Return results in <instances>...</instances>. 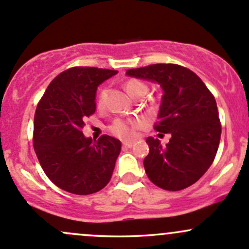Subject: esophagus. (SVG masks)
I'll return each mask as SVG.
<instances>
[{"label": "esophagus", "instance_id": "esophagus-1", "mask_svg": "<svg viewBox=\"0 0 249 249\" xmlns=\"http://www.w3.org/2000/svg\"><path fill=\"white\" fill-rule=\"evenodd\" d=\"M135 144V142H123V146H125V148H131Z\"/></svg>", "mask_w": 249, "mask_h": 249}]
</instances>
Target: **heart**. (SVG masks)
Returning a JSON list of instances; mask_svg holds the SVG:
<instances>
[{
  "label": "heart",
  "mask_w": 249,
  "mask_h": 249,
  "mask_svg": "<svg viewBox=\"0 0 249 249\" xmlns=\"http://www.w3.org/2000/svg\"><path fill=\"white\" fill-rule=\"evenodd\" d=\"M125 89L129 93L130 96L133 99L138 98V96H144L146 90H148V86L145 82L138 80V78H129L125 81ZM105 96H106V88L103 87L98 93V106H103L105 101ZM136 125L135 122L132 120H125V119H114L113 123L109 125V131L113 133L114 136L119 138H131L133 136V126Z\"/></svg>",
  "instance_id": "1"
}]
</instances>
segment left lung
<instances>
[{
  "mask_svg": "<svg viewBox=\"0 0 249 249\" xmlns=\"http://www.w3.org/2000/svg\"><path fill=\"white\" fill-rule=\"evenodd\" d=\"M129 76L158 82L163 89L154 129L171 133L168 144L148 137L144 169L153 184L167 191L197 182L213 164L221 140L217 104L205 83L179 64H151L129 69Z\"/></svg>",
  "mask_w": 249,
  "mask_h": 249,
  "instance_id": "obj_1",
  "label": "left lung"
}]
</instances>
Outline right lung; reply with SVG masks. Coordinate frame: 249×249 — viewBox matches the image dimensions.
Wrapping results in <instances>:
<instances>
[{
	"label": "right lung",
	"mask_w": 249,
	"mask_h": 249,
	"mask_svg": "<svg viewBox=\"0 0 249 249\" xmlns=\"http://www.w3.org/2000/svg\"><path fill=\"white\" fill-rule=\"evenodd\" d=\"M117 70L72 67L57 75L39 100L33 146L41 168L57 187L78 196L103 190L109 182L122 143L103 135L83 136L85 120L96 108V88Z\"/></svg>",
	"instance_id": "right-lung-1"
}]
</instances>
